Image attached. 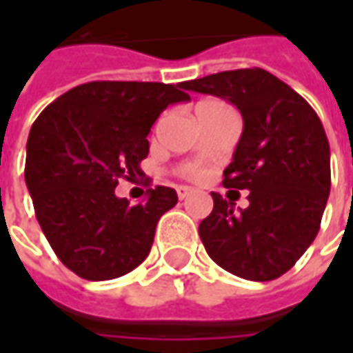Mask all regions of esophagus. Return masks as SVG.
Listing matches in <instances>:
<instances>
[{
	"label": "esophagus",
	"instance_id": "obj_1",
	"mask_svg": "<svg viewBox=\"0 0 353 353\" xmlns=\"http://www.w3.org/2000/svg\"><path fill=\"white\" fill-rule=\"evenodd\" d=\"M191 192H192L191 187H177V196H179V200L187 199V196H189Z\"/></svg>",
	"mask_w": 353,
	"mask_h": 353
}]
</instances>
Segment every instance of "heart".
<instances>
[{"label":"heart","instance_id":"heart-1","mask_svg":"<svg viewBox=\"0 0 353 353\" xmlns=\"http://www.w3.org/2000/svg\"><path fill=\"white\" fill-rule=\"evenodd\" d=\"M200 105H219V103H217V101H204V103H200ZM187 172H189V176H192V177L200 176L199 168H189Z\"/></svg>","mask_w":353,"mask_h":353}]
</instances>
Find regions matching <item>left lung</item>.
I'll list each match as a JSON object with an SVG mask.
<instances>
[{
	"instance_id": "left-lung-1",
	"label": "left lung",
	"mask_w": 353,
	"mask_h": 353,
	"mask_svg": "<svg viewBox=\"0 0 353 353\" xmlns=\"http://www.w3.org/2000/svg\"><path fill=\"white\" fill-rule=\"evenodd\" d=\"M181 88L230 101L244 130L223 172L227 189L250 191V206L212 192L214 210L199 234L227 272L252 281L280 278L318 234L331 191L323 124L301 94L261 68L185 81Z\"/></svg>"
}]
</instances>
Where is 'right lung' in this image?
<instances>
[{
  "mask_svg": "<svg viewBox=\"0 0 353 353\" xmlns=\"http://www.w3.org/2000/svg\"><path fill=\"white\" fill-rule=\"evenodd\" d=\"M179 88L92 81L62 94L32 124L24 177L35 217L58 259L81 278L113 280L141 265L161 215L177 204L170 187L147 189L136 206L115 187L143 176L154 121L191 100Z\"/></svg>",
  "mask_w": 353,
  "mask_h": 353,
  "instance_id": "add662e5",
  "label": "right lung"
}]
</instances>
